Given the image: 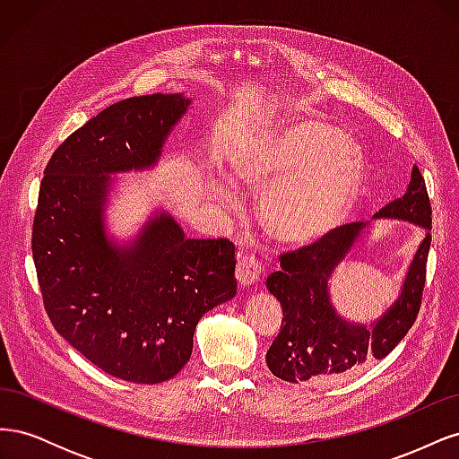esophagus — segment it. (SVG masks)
I'll return each instance as SVG.
<instances>
[{
  "label": "esophagus",
  "instance_id": "34e87169",
  "mask_svg": "<svg viewBox=\"0 0 459 459\" xmlns=\"http://www.w3.org/2000/svg\"><path fill=\"white\" fill-rule=\"evenodd\" d=\"M260 262L253 255H239L238 258V280L241 285L255 283L260 277Z\"/></svg>",
  "mask_w": 459,
  "mask_h": 459
}]
</instances>
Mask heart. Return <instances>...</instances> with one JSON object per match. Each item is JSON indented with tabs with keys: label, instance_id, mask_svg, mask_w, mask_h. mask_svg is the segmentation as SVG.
<instances>
[{
	"label": "heart",
	"instance_id": "b5f03b06",
	"mask_svg": "<svg viewBox=\"0 0 459 459\" xmlns=\"http://www.w3.org/2000/svg\"><path fill=\"white\" fill-rule=\"evenodd\" d=\"M238 178L256 193L260 221L272 238L304 245L339 228L364 184L362 151L317 120H287L248 149ZM216 201L238 206L230 184H216Z\"/></svg>",
	"mask_w": 459,
	"mask_h": 459
}]
</instances>
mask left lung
Wrapping results in <instances>:
<instances>
[{"instance_id":"8db88e82","label":"left lung","mask_w":459,"mask_h":459,"mask_svg":"<svg viewBox=\"0 0 459 459\" xmlns=\"http://www.w3.org/2000/svg\"><path fill=\"white\" fill-rule=\"evenodd\" d=\"M430 201L425 179L413 166L408 191L375 218L406 220L427 230L398 299L371 325L351 324L333 308L327 281L362 235L364 221L335 228L312 245L280 256L281 270L268 275L266 287L281 302L283 322L266 354L270 371L283 381L342 379L371 359H383L404 339L420 314L430 247Z\"/></svg>"}]
</instances>
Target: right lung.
I'll use <instances>...</instances> for the list:
<instances>
[{"label": "right lung", "instance_id": "right-lung-1", "mask_svg": "<svg viewBox=\"0 0 459 459\" xmlns=\"http://www.w3.org/2000/svg\"><path fill=\"white\" fill-rule=\"evenodd\" d=\"M189 103L152 93L107 107L55 149L39 186L32 256L46 312L91 364L130 383L172 379L203 314L238 293L228 239H186L164 212L130 247L105 233L108 174L155 164Z\"/></svg>", "mask_w": 459, "mask_h": 459}]
</instances>
